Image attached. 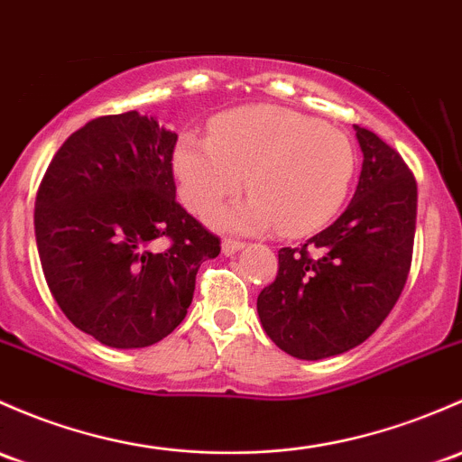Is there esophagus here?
Returning a JSON list of instances; mask_svg holds the SVG:
<instances>
[{"mask_svg": "<svg viewBox=\"0 0 462 462\" xmlns=\"http://www.w3.org/2000/svg\"><path fill=\"white\" fill-rule=\"evenodd\" d=\"M221 250L226 256H232V254H236L239 250H244V244H241V241H235V239H223Z\"/></svg>", "mask_w": 462, "mask_h": 462, "instance_id": "1", "label": "esophagus"}]
</instances>
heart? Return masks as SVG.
Returning <instances> with one entry per match:
<instances>
[{
	"instance_id": "obj_1",
	"label": "heart",
	"mask_w": 462,
	"mask_h": 462,
	"mask_svg": "<svg viewBox=\"0 0 462 462\" xmlns=\"http://www.w3.org/2000/svg\"><path fill=\"white\" fill-rule=\"evenodd\" d=\"M172 170L179 197L197 215L247 186L254 194L212 215L223 230L310 235L346 203L356 150L332 125L281 106L221 115L210 137L183 134Z\"/></svg>"
}]
</instances>
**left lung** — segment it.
<instances>
[{
    "mask_svg": "<svg viewBox=\"0 0 462 462\" xmlns=\"http://www.w3.org/2000/svg\"><path fill=\"white\" fill-rule=\"evenodd\" d=\"M363 168L347 210L300 247H281L256 312L265 334L303 361L361 346L405 288L416 232V179L401 154L358 128Z\"/></svg>",
    "mask_w": 462,
    "mask_h": 462,
    "instance_id": "1",
    "label": "left lung"
}]
</instances>
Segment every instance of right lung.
<instances>
[{
	"instance_id": "obj_1",
	"label": "right lung",
	"mask_w": 462,
	"mask_h": 462,
	"mask_svg": "<svg viewBox=\"0 0 462 462\" xmlns=\"http://www.w3.org/2000/svg\"><path fill=\"white\" fill-rule=\"evenodd\" d=\"M177 134L130 110L92 119L57 150L39 186L43 276L75 328L116 349L166 338L192 303L203 261L221 245L177 203ZM166 238L169 247L150 245Z\"/></svg>"
}]
</instances>
